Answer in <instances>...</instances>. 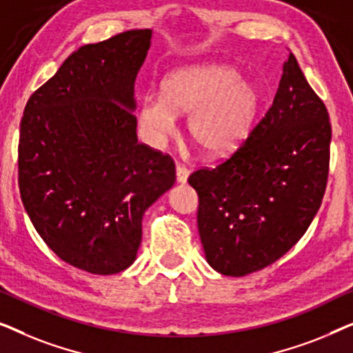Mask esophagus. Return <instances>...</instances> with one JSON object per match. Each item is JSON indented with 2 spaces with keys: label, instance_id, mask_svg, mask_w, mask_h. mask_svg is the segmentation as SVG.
Masks as SVG:
<instances>
[{
  "label": "esophagus",
  "instance_id": "34e87169",
  "mask_svg": "<svg viewBox=\"0 0 353 353\" xmlns=\"http://www.w3.org/2000/svg\"><path fill=\"white\" fill-rule=\"evenodd\" d=\"M188 176H190V170L183 165V163H178L176 165V181L178 183H186Z\"/></svg>",
  "mask_w": 353,
  "mask_h": 353
}]
</instances>
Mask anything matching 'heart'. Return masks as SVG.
<instances>
[{"label": "heart", "mask_w": 353, "mask_h": 353, "mask_svg": "<svg viewBox=\"0 0 353 353\" xmlns=\"http://www.w3.org/2000/svg\"><path fill=\"white\" fill-rule=\"evenodd\" d=\"M257 86L225 65H191L163 80L162 94L149 93L139 105L148 138L162 143L175 132L176 114L188 115V133L207 157H225L245 141L257 117Z\"/></svg>", "instance_id": "heart-1"}]
</instances>
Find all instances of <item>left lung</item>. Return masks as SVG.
<instances>
[{
	"label": "left lung",
	"instance_id": "left-lung-1",
	"mask_svg": "<svg viewBox=\"0 0 353 353\" xmlns=\"http://www.w3.org/2000/svg\"><path fill=\"white\" fill-rule=\"evenodd\" d=\"M330 143L326 105L291 52L272 108L243 146L188 178L212 268L226 276L259 272L302 238L325 194Z\"/></svg>",
	"mask_w": 353,
	"mask_h": 353
}]
</instances>
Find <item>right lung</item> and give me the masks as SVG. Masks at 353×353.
<instances>
[{
  "instance_id": "obj_1",
  "label": "right lung",
  "mask_w": 353,
  "mask_h": 353,
  "mask_svg": "<svg viewBox=\"0 0 353 353\" xmlns=\"http://www.w3.org/2000/svg\"><path fill=\"white\" fill-rule=\"evenodd\" d=\"M152 32L85 45L30 96L19 138V190L57 257L93 274L137 259L146 209L175 183L168 154L138 143L134 80Z\"/></svg>"
}]
</instances>
